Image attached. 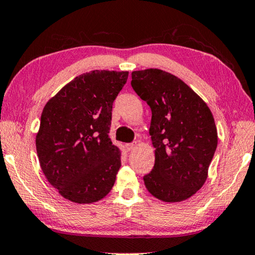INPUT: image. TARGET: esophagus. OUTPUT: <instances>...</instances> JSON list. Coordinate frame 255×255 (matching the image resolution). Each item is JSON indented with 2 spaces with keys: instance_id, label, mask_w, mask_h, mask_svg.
I'll return each mask as SVG.
<instances>
[{
  "instance_id": "obj_1",
  "label": "esophagus",
  "mask_w": 255,
  "mask_h": 255,
  "mask_svg": "<svg viewBox=\"0 0 255 255\" xmlns=\"http://www.w3.org/2000/svg\"><path fill=\"white\" fill-rule=\"evenodd\" d=\"M136 145H137V144H136V142L128 143V144H126V149H127V151H132L136 147Z\"/></svg>"
}]
</instances>
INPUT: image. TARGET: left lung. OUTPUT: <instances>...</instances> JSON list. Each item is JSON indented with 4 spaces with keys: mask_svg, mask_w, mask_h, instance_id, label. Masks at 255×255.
<instances>
[{
    "mask_svg": "<svg viewBox=\"0 0 255 255\" xmlns=\"http://www.w3.org/2000/svg\"><path fill=\"white\" fill-rule=\"evenodd\" d=\"M131 87L152 112L155 160L143 177L147 191L165 203L190 198L206 182L218 146L210 108L187 83L158 68L132 72Z\"/></svg>",
    "mask_w": 255,
    "mask_h": 255,
    "instance_id": "1",
    "label": "left lung"
}]
</instances>
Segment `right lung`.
<instances>
[{
	"mask_svg": "<svg viewBox=\"0 0 255 255\" xmlns=\"http://www.w3.org/2000/svg\"><path fill=\"white\" fill-rule=\"evenodd\" d=\"M127 71L95 70L74 78L44 105L36 152L49 183L64 198L91 204L111 191L121 166L109 137L112 105Z\"/></svg>",
	"mask_w": 255,
	"mask_h": 255,
	"instance_id": "1",
	"label": "right lung"
}]
</instances>
